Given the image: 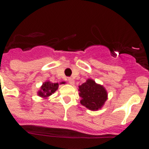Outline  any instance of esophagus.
I'll return each mask as SVG.
<instances>
[{
  "instance_id": "34e87169",
  "label": "esophagus",
  "mask_w": 149,
  "mask_h": 149,
  "mask_svg": "<svg viewBox=\"0 0 149 149\" xmlns=\"http://www.w3.org/2000/svg\"><path fill=\"white\" fill-rule=\"evenodd\" d=\"M68 84H71V85H73V84H74V80L72 78V77H68Z\"/></svg>"
}]
</instances>
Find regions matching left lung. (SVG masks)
<instances>
[{
  "mask_svg": "<svg viewBox=\"0 0 149 149\" xmlns=\"http://www.w3.org/2000/svg\"><path fill=\"white\" fill-rule=\"evenodd\" d=\"M81 104L91 110H97L103 106L107 99V91L94 81L88 79L86 83L79 86Z\"/></svg>",
  "mask_w": 149,
  "mask_h": 149,
  "instance_id": "left-lung-1",
  "label": "left lung"
}]
</instances>
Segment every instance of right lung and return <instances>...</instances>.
Listing matches in <instances>:
<instances>
[{"instance_id": "add662e5", "label": "right lung", "mask_w": 149, "mask_h": 149, "mask_svg": "<svg viewBox=\"0 0 149 149\" xmlns=\"http://www.w3.org/2000/svg\"><path fill=\"white\" fill-rule=\"evenodd\" d=\"M61 84H63V83H61ZM58 84H53V83H51L49 81L45 82L42 86L41 90L38 93V95L41 97H43V98L48 97L58 89Z\"/></svg>"}]
</instances>
